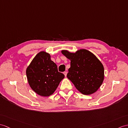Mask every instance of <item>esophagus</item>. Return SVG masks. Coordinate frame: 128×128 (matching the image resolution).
<instances>
[{
    "label": "esophagus",
    "mask_w": 128,
    "mask_h": 128,
    "mask_svg": "<svg viewBox=\"0 0 128 128\" xmlns=\"http://www.w3.org/2000/svg\"><path fill=\"white\" fill-rule=\"evenodd\" d=\"M64 74L65 77H66V75H67V72H66V71H65V72H64Z\"/></svg>",
    "instance_id": "esophagus-1"
}]
</instances>
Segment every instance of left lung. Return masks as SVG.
Wrapping results in <instances>:
<instances>
[{"mask_svg":"<svg viewBox=\"0 0 128 128\" xmlns=\"http://www.w3.org/2000/svg\"><path fill=\"white\" fill-rule=\"evenodd\" d=\"M61 53L71 61L67 78L80 93L88 96L99 90L104 80V68L93 53L86 49Z\"/></svg>","mask_w":128,"mask_h":128,"instance_id":"8db88e82","label":"left lung"}]
</instances>
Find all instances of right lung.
Wrapping results in <instances>:
<instances>
[{
	"label": "right lung",
	"instance_id": "obj_1",
	"mask_svg": "<svg viewBox=\"0 0 128 128\" xmlns=\"http://www.w3.org/2000/svg\"><path fill=\"white\" fill-rule=\"evenodd\" d=\"M28 84L32 90L41 96L54 93L64 75L58 72L50 53L41 51L35 56L26 69Z\"/></svg>",
	"mask_w": 128,
	"mask_h": 128
}]
</instances>
